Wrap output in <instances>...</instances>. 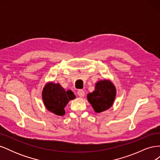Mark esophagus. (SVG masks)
I'll use <instances>...</instances> for the list:
<instances>
[{"instance_id":"1","label":"esophagus","mask_w":160,"mask_h":160,"mask_svg":"<svg viewBox=\"0 0 160 160\" xmlns=\"http://www.w3.org/2000/svg\"><path fill=\"white\" fill-rule=\"evenodd\" d=\"M77 94H78L79 98H82L85 96V91L82 89H79L78 91H77Z\"/></svg>"}]
</instances>
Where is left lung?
I'll return each instance as SVG.
<instances>
[{"label":"left lung","instance_id":"left-lung-1","mask_svg":"<svg viewBox=\"0 0 160 160\" xmlns=\"http://www.w3.org/2000/svg\"><path fill=\"white\" fill-rule=\"evenodd\" d=\"M116 88L109 79L98 81L95 90L89 93L87 98L95 113H101L109 109L113 105L116 97Z\"/></svg>","mask_w":160,"mask_h":160}]
</instances>
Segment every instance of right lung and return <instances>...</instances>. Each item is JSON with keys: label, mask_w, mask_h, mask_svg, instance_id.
<instances>
[{"label": "right lung", "mask_w": 160, "mask_h": 160, "mask_svg": "<svg viewBox=\"0 0 160 160\" xmlns=\"http://www.w3.org/2000/svg\"><path fill=\"white\" fill-rule=\"evenodd\" d=\"M71 90L65 91L59 83L48 82L42 89V99L46 109L57 115H64L65 108L69 101L75 99Z\"/></svg>", "instance_id": "obj_1"}]
</instances>
